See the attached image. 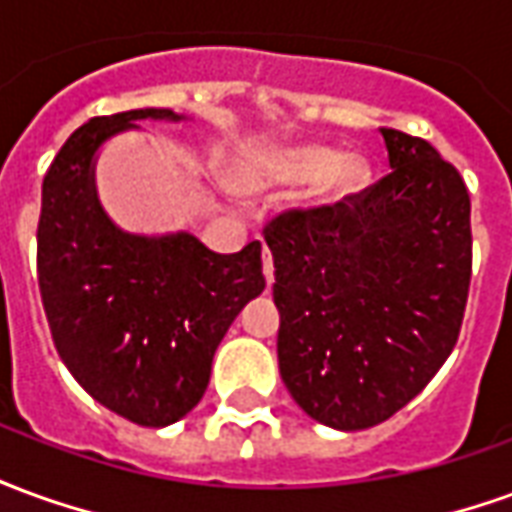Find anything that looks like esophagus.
I'll return each instance as SVG.
<instances>
[{
  "instance_id": "1",
  "label": "esophagus",
  "mask_w": 512,
  "mask_h": 512,
  "mask_svg": "<svg viewBox=\"0 0 512 512\" xmlns=\"http://www.w3.org/2000/svg\"><path fill=\"white\" fill-rule=\"evenodd\" d=\"M263 274H266L268 285L274 282V257L268 252V246H263Z\"/></svg>"
}]
</instances>
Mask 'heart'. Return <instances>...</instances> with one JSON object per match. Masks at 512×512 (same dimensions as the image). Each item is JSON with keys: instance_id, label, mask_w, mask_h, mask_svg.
<instances>
[{"instance_id": "obj_1", "label": "heart", "mask_w": 512, "mask_h": 512, "mask_svg": "<svg viewBox=\"0 0 512 512\" xmlns=\"http://www.w3.org/2000/svg\"><path fill=\"white\" fill-rule=\"evenodd\" d=\"M279 175L288 180H312L318 175H326V186L334 194H345L362 183L365 167L356 158H337L326 147H307V150H296L282 158ZM246 180L249 178H244V183Z\"/></svg>"}]
</instances>
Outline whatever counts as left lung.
Instances as JSON below:
<instances>
[{
    "mask_svg": "<svg viewBox=\"0 0 512 512\" xmlns=\"http://www.w3.org/2000/svg\"><path fill=\"white\" fill-rule=\"evenodd\" d=\"M384 178L263 227L274 255L279 373L329 428L384 422L428 386L461 334L472 202L428 139L381 128Z\"/></svg>",
    "mask_w": 512,
    "mask_h": 512,
    "instance_id": "1",
    "label": "left lung"
}]
</instances>
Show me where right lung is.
Listing matches in <instances>:
<instances>
[{"label":"right lung","instance_id":"1","mask_svg":"<svg viewBox=\"0 0 512 512\" xmlns=\"http://www.w3.org/2000/svg\"><path fill=\"white\" fill-rule=\"evenodd\" d=\"M169 109L93 117L43 178L38 285L51 340L90 395L145 428L200 403L222 337L263 293L260 241L216 255L194 235L120 233L95 200L93 156L117 131Z\"/></svg>","mask_w":512,"mask_h":512}]
</instances>
